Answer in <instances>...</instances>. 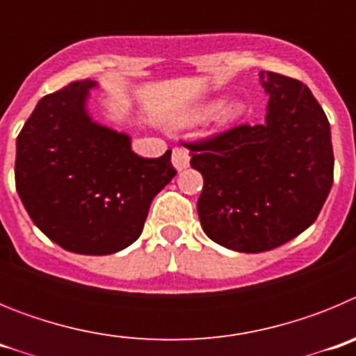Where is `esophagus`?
<instances>
[{"mask_svg":"<svg viewBox=\"0 0 356 356\" xmlns=\"http://www.w3.org/2000/svg\"><path fill=\"white\" fill-rule=\"evenodd\" d=\"M171 160L176 171H184V169L188 168L191 156H188V151L184 149V147H175V149H172Z\"/></svg>","mask_w":356,"mask_h":356,"instance_id":"34e87169","label":"esophagus"}]
</instances>
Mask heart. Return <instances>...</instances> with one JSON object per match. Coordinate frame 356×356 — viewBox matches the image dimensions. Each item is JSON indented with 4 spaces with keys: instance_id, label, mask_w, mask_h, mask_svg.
<instances>
[{
    "instance_id": "b5f03b06",
    "label": "heart",
    "mask_w": 356,
    "mask_h": 356,
    "mask_svg": "<svg viewBox=\"0 0 356 356\" xmlns=\"http://www.w3.org/2000/svg\"><path fill=\"white\" fill-rule=\"evenodd\" d=\"M244 110H246V106L238 99H232V102L221 103V105L219 103H207V105L193 106V108H187L180 114H176L172 118V122L176 127H193V124H200V122L212 118L213 127L228 128L244 115Z\"/></svg>"
}]
</instances>
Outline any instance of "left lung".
<instances>
[{
	"label": "left lung",
	"mask_w": 356,
	"mask_h": 356,
	"mask_svg": "<svg viewBox=\"0 0 356 356\" xmlns=\"http://www.w3.org/2000/svg\"><path fill=\"white\" fill-rule=\"evenodd\" d=\"M260 85L269 96L260 124L187 144L191 165L203 176V232L241 253L298 237L317 219L333 184L330 122L310 89L264 71Z\"/></svg>",
	"instance_id": "left-lung-1"
}]
</instances>
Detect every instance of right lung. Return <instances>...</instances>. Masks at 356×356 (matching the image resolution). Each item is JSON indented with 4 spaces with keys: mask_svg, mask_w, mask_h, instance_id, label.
I'll return each mask as SVG.
<instances>
[{
    "mask_svg": "<svg viewBox=\"0 0 356 356\" xmlns=\"http://www.w3.org/2000/svg\"><path fill=\"white\" fill-rule=\"evenodd\" d=\"M96 80L72 81L37 103L17 137L15 188L31 221L71 253L112 254L143 234L153 197L175 178L171 149L131 151V137L94 121Z\"/></svg>",
    "mask_w": 356,
    "mask_h": 356,
    "instance_id": "obj_1",
    "label": "right lung"
}]
</instances>
